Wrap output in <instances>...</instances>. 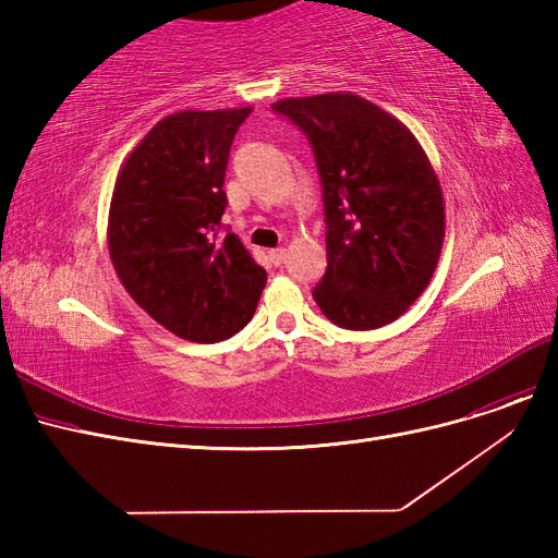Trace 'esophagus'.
<instances>
[{
  "label": "esophagus",
  "instance_id": "1",
  "mask_svg": "<svg viewBox=\"0 0 558 558\" xmlns=\"http://www.w3.org/2000/svg\"><path fill=\"white\" fill-rule=\"evenodd\" d=\"M269 260H272V265H281L286 260V248H272L269 251Z\"/></svg>",
  "mask_w": 558,
  "mask_h": 558
}]
</instances>
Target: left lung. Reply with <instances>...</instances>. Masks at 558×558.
Segmentation results:
<instances>
[{
	"label": "left lung",
	"mask_w": 558,
	"mask_h": 558,
	"mask_svg": "<svg viewBox=\"0 0 558 558\" xmlns=\"http://www.w3.org/2000/svg\"><path fill=\"white\" fill-rule=\"evenodd\" d=\"M272 109L312 144L326 211L320 312L375 330L410 310L440 258L445 199L428 156L396 116L353 93L289 97Z\"/></svg>",
	"instance_id": "obj_1"
}]
</instances>
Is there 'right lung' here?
<instances>
[{
  "label": "right lung",
  "mask_w": 558,
  "mask_h": 558,
  "mask_svg": "<svg viewBox=\"0 0 558 558\" xmlns=\"http://www.w3.org/2000/svg\"><path fill=\"white\" fill-rule=\"evenodd\" d=\"M251 107L162 118L118 172L109 256L132 300L170 332L214 344L256 312L267 272L238 234L216 240L230 146Z\"/></svg>",
  "instance_id": "add662e5"
}]
</instances>
